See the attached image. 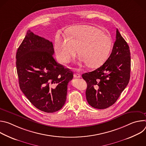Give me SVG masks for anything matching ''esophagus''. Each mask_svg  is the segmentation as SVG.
Returning a JSON list of instances; mask_svg holds the SVG:
<instances>
[{
    "label": "esophagus",
    "instance_id": "obj_1",
    "mask_svg": "<svg viewBox=\"0 0 146 146\" xmlns=\"http://www.w3.org/2000/svg\"><path fill=\"white\" fill-rule=\"evenodd\" d=\"M74 77L76 78H80V74L79 73H74Z\"/></svg>",
    "mask_w": 146,
    "mask_h": 146
}]
</instances>
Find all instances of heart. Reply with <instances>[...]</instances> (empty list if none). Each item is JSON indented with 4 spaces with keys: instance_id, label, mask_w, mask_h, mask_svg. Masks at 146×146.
<instances>
[{
    "instance_id": "b5f03b06",
    "label": "heart",
    "mask_w": 146,
    "mask_h": 146,
    "mask_svg": "<svg viewBox=\"0 0 146 146\" xmlns=\"http://www.w3.org/2000/svg\"><path fill=\"white\" fill-rule=\"evenodd\" d=\"M70 37H58L55 41V49L58 60L65 64L80 55L91 68L102 65L110 51L111 38L100 29L92 26L80 25L68 29Z\"/></svg>"
}]
</instances>
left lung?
<instances>
[{"mask_svg":"<svg viewBox=\"0 0 146 146\" xmlns=\"http://www.w3.org/2000/svg\"><path fill=\"white\" fill-rule=\"evenodd\" d=\"M130 55L129 46L117 29L116 40L107 60L96 70L82 74L87 84L86 99L90 106L104 109L117 100L129 81Z\"/></svg>","mask_w":146,"mask_h":146,"instance_id":"1","label":"left lung"}]
</instances>
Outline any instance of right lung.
<instances>
[{
	"instance_id": "add662e5",
	"label": "right lung",
	"mask_w": 146,
	"mask_h": 146,
	"mask_svg": "<svg viewBox=\"0 0 146 146\" xmlns=\"http://www.w3.org/2000/svg\"><path fill=\"white\" fill-rule=\"evenodd\" d=\"M51 41L30 30L17 50L16 67L21 90L32 105L46 113L59 110L66 100L73 72L56 62Z\"/></svg>"
}]
</instances>
